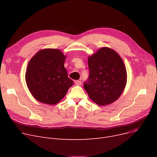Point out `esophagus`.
I'll return each instance as SVG.
<instances>
[{"mask_svg":"<svg viewBox=\"0 0 157 157\" xmlns=\"http://www.w3.org/2000/svg\"><path fill=\"white\" fill-rule=\"evenodd\" d=\"M75 85H78V86H79L81 85V81H79V80H76L75 81Z\"/></svg>","mask_w":157,"mask_h":157,"instance_id":"obj_1","label":"esophagus"}]
</instances>
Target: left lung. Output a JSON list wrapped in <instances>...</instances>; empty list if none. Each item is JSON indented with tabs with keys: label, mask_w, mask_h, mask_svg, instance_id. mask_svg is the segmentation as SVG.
<instances>
[{
	"label": "left lung",
	"mask_w": 157,
	"mask_h": 157,
	"mask_svg": "<svg viewBox=\"0 0 157 157\" xmlns=\"http://www.w3.org/2000/svg\"><path fill=\"white\" fill-rule=\"evenodd\" d=\"M90 75L84 82L89 97L100 105L117 100L127 83V71L120 55L112 49L102 48L88 57Z\"/></svg>",
	"instance_id": "obj_1"
}]
</instances>
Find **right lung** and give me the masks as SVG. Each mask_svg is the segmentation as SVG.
Listing matches in <instances>:
<instances>
[{"mask_svg": "<svg viewBox=\"0 0 157 157\" xmlns=\"http://www.w3.org/2000/svg\"><path fill=\"white\" fill-rule=\"evenodd\" d=\"M65 56L57 49H44L30 60L25 74L29 91L38 101L57 104L64 97L73 81L64 67Z\"/></svg>", "mask_w": 157, "mask_h": 157, "instance_id": "right-lung-1", "label": "right lung"}]
</instances>
